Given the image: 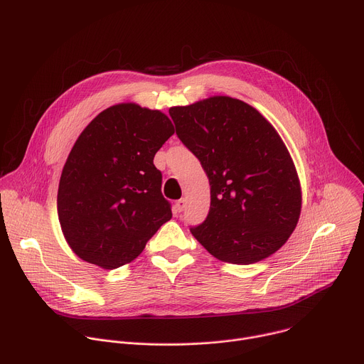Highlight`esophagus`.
<instances>
[{
    "label": "esophagus",
    "instance_id": "1",
    "mask_svg": "<svg viewBox=\"0 0 364 364\" xmlns=\"http://www.w3.org/2000/svg\"><path fill=\"white\" fill-rule=\"evenodd\" d=\"M184 207H186V200H184V198L177 200V201H176V204H174V210H176V213H181V212L184 210Z\"/></svg>",
    "mask_w": 364,
    "mask_h": 364
}]
</instances>
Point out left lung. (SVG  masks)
I'll return each mask as SVG.
<instances>
[{"label": "left lung", "mask_w": 364, "mask_h": 364, "mask_svg": "<svg viewBox=\"0 0 364 364\" xmlns=\"http://www.w3.org/2000/svg\"><path fill=\"white\" fill-rule=\"evenodd\" d=\"M170 117L210 183V210L190 226L220 261L249 265L275 253L294 232L301 188L275 128L247 103L213 96Z\"/></svg>", "instance_id": "8db88e82"}]
</instances>
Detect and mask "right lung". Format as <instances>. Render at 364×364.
<instances>
[{
	"mask_svg": "<svg viewBox=\"0 0 364 364\" xmlns=\"http://www.w3.org/2000/svg\"><path fill=\"white\" fill-rule=\"evenodd\" d=\"M173 134L163 112L121 103L79 135L62 171L58 213L69 246L83 261L119 268L171 219L154 155Z\"/></svg>",
	"mask_w": 364,
	"mask_h": 364,
	"instance_id": "1",
	"label": "right lung"
}]
</instances>
